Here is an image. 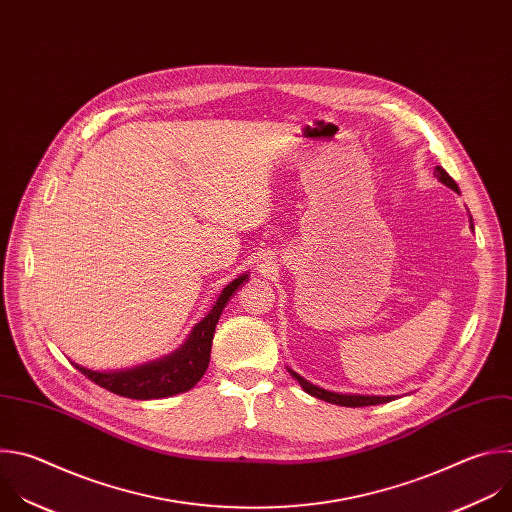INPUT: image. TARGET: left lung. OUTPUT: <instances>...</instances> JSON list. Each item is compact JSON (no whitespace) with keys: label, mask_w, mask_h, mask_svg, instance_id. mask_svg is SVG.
<instances>
[{"label":"left lung","mask_w":512,"mask_h":512,"mask_svg":"<svg viewBox=\"0 0 512 512\" xmlns=\"http://www.w3.org/2000/svg\"><path fill=\"white\" fill-rule=\"evenodd\" d=\"M434 177H438V181H442L444 185H448L450 189H454V191H458L460 193V189H458V185H456V181L442 169V167H436L434 169ZM290 373H292V377L302 385V389L306 391V393H311L313 397H319V399H323V401H329V403H335V405H345V407H363V405H377V403H387V401H391L393 397H379V395H345V393H333V391H327V389H321V387H317V385H313L311 381H306V379H302L298 373H294L292 369H288Z\"/></svg>","instance_id":"8db88e82"}]
</instances>
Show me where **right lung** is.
<instances>
[{"label":"right lung","instance_id":"obj_1","mask_svg":"<svg viewBox=\"0 0 512 512\" xmlns=\"http://www.w3.org/2000/svg\"><path fill=\"white\" fill-rule=\"evenodd\" d=\"M246 278L248 274L238 276L220 292V298L216 300L206 319L199 321L193 327L189 339L181 345V349H177L169 357L129 369V371H111V373L90 371L80 365H74V367L96 385L131 399H159V397H167V395H175L191 389L208 369L212 339H214L216 325L224 311V306L234 294V290Z\"/></svg>","mask_w":512,"mask_h":512}]
</instances>
